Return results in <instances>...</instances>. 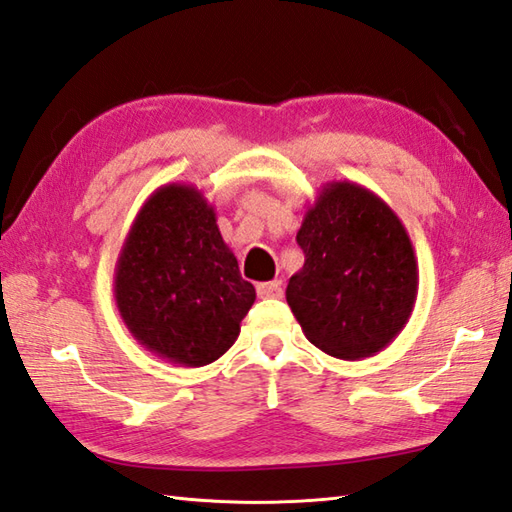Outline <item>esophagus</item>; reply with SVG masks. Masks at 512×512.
<instances>
[{"mask_svg":"<svg viewBox=\"0 0 512 512\" xmlns=\"http://www.w3.org/2000/svg\"><path fill=\"white\" fill-rule=\"evenodd\" d=\"M257 295L262 299H279L281 284L279 281H264V284H257Z\"/></svg>","mask_w":512,"mask_h":512,"instance_id":"34e87169","label":"esophagus"}]
</instances>
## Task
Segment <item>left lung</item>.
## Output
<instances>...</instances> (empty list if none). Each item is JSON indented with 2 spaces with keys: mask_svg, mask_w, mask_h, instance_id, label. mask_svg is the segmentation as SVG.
Listing matches in <instances>:
<instances>
[{
  "mask_svg": "<svg viewBox=\"0 0 512 512\" xmlns=\"http://www.w3.org/2000/svg\"><path fill=\"white\" fill-rule=\"evenodd\" d=\"M297 244L306 262L286 301L306 339L343 361L385 350L418 297L416 253L394 209L356 182H325Z\"/></svg>",
  "mask_w": 512,
  "mask_h": 512,
  "instance_id": "obj_1",
  "label": "left lung"
}]
</instances>
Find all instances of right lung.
I'll return each mask as SVG.
<instances>
[{
	"label": "right lung",
	"mask_w": 512,
	"mask_h": 512,
	"mask_svg": "<svg viewBox=\"0 0 512 512\" xmlns=\"http://www.w3.org/2000/svg\"><path fill=\"white\" fill-rule=\"evenodd\" d=\"M114 299L145 350L173 365L202 367L237 341L255 288L239 275L204 193L171 182L149 195L129 228Z\"/></svg>",
	"instance_id": "obj_1"
}]
</instances>
